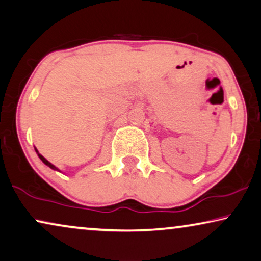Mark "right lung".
<instances>
[{
	"label": "right lung",
	"mask_w": 261,
	"mask_h": 261,
	"mask_svg": "<svg viewBox=\"0 0 261 261\" xmlns=\"http://www.w3.org/2000/svg\"><path fill=\"white\" fill-rule=\"evenodd\" d=\"M35 151H36V153H38L39 159H40V160H41V161H42V162H43V163H45L47 167H49L50 169H53V170H58V171H60V170H59V169H58V168H57L56 166H53V164H52V163H50V162H48V161H47V160L45 159V157H43L42 155H40V153H39V151H38V149H36V148H35Z\"/></svg>",
	"instance_id": "right-lung-1"
}]
</instances>
